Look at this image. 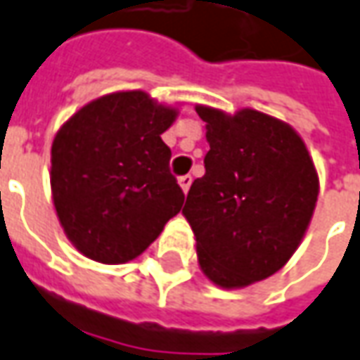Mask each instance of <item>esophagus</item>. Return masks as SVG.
Returning <instances> with one entry per match:
<instances>
[{
    "mask_svg": "<svg viewBox=\"0 0 360 360\" xmlns=\"http://www.w3.org/2000/svg\"><path fill=\"white\" fill-rule=\"evenodd\" d=\"M178 184H180V188H182L184 192H188V190H190V186H192V176L190 174L180 176V178H178Z\"/></svg>",
    "mask_w": 360,
    "mask_h": 360,
    "instance_id": "1",
    "label": "esophagus"
}]
</instances>
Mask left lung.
Listing matches in <instances>:
<instances>
[{
  "label": "left lung",
  "instance_id": "left-lung-1",
  "mask_svg": "<svg viewBox=\"0 0 360 360\" xmlns=\"http://www.w3.org/2000/svg\"><path fill=\"white\" fill-rule=\"evenodd\" d=\"M206 122V174L182 214L196 236L200 267L219 287H245L279 271L309 226L319 178L289 124L243 108L196 107Z\"/></svg>",
  "mask_w": 360,
  "mask_h": 360
}]
</instances>
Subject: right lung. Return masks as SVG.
Masks as SVG:
<instances>
[{"label":"right lung","mask_w":360,"mask_h":360,"mask_svg":"<svg viewBox=\"0 0 360 360\" xmlns=\"http://www.w3.org/2000/svg\"><path fill=\"white\" fill-rule=\"evenodd\" d=\"M176 108L142 91L101 96L69 118L51 146V190L63 230L86 257L124 264L182 210L184 192L160 139Z\"/></svg>","instance_id":"obj_1"}]
</instances>
